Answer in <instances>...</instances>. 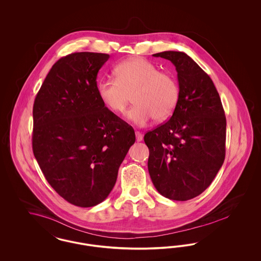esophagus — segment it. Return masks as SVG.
Instances as JSON below:
<instances>
[{
	"instance_id": "34e87169",
	"label": "esophagus",
	"mask_w": 261,
	"mask_h": 261,
	"mask_svg": "<svg viewBox=\"0 0 261 261\" xmlns=\"http://www.w3.org/2000/svg\"><path fill=\"white\" fill-rule=\"evenodd\" d=\"M135 135H136V140L138 142H141V141L143 140V134H142L141 132L136 131V132H135Z\"/></svg>"
}]
</instances>
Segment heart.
I'll return each instance as SVG.
<instances>
[{"instance_id":"1","label":"heart","mask_w":261,"mask_h":261,"mask_svg":"<svg viewBox=\"0 0 261 261\" xmlns=\"http://www.w3.org/2000/svg\"><path fill=\"white\" fill-rule=\"evenodd\" d=\"M115 79H100L97 91L103 106L121 114L132 96L135 106L127 112V119L136 126H145L154 118L163 121L173 113L180 89L173 75L159 68L143 58H131L114 68Z\"/></svg>"}]
</instances>
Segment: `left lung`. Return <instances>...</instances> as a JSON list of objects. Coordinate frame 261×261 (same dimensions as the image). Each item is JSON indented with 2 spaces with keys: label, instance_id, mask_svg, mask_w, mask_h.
<instances>
[{
  "label": "left lung",
  "instance_id": "obj_1",
  "mask_svg": "<svg viewBox=\"0 0 261 261\" xmlns=\"http://www.w3.org/2000/svg\"><path fill=\"white\" fill-rule=\"evenodd\" d=\"M173 63L180 97L170 119L144 137L148 168L163 197L188 200L210 186L225 160L226 117L211 77L182 51L152 55Z\"/></svg>",
  "mask_w": 261,
  "mask_h": 261
}]
</instances>
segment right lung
<instances>
[{"mask_svg": "<svg viewBox=\"0 0 261 261\" xmlns=\"http://www.w3.org/2000/svg\"><path fill=\"white\" fill-rule=\"evenodd\" d=\"M109 59L90 51L63 57L50 68L33 106L38 164L53 189L80 207L108 198L136 139L134 129L98 95L97 75Z\"/></svg>", "mask_w": 261, "mask_h": 261, "instance_id": "obj_1", "label": "right lung"}]
</instances>
